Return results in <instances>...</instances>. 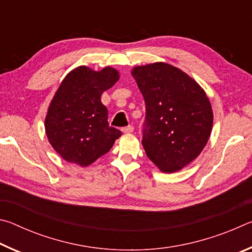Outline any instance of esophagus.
Returning a JSON list of instances; mask_svg holds the SVG:
<instances>
[{
  "mask_svg": "<svg viewBox=\"0 0 252 252\" xmlns=\"http://www.w3.org/2000/svg\"><path fill=\"white\" fill-rule=\"evenodd\" d=\"M133 130H134V127H133V126H125V127H122V132L123 133H131V132H133Z\"/></svg>",
  "mask_w": 252,
  "mask_h": 252,
  "instance_id": "esophagus-1",
  "label": "esophagus"
}]
</instances>
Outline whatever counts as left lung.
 <instances>
[{"instance_id":"8db88e82","label":"left lung","mask_w":252,"mask_h":252,"mask_svg":"<svg viewBox=\"0 0 252 252\" xmlns=\"http://www.w3.org/2000/svg\"><path fill=\"white\" fill-rule=\"evenodd\" d=\"M131 74L146 102L142 146L162 172L179 171L197 158L212 130V108L203 89L168 63L135 66Z\"/></svg>"}]
</instances>
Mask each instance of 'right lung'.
I'll return each mask as SVG.
<instances>
[{"instance_id": "right-lung-1", "label": "right lung", "mask_w": 252, "mask_h": 252, "mask_svg": "<svg viewBox=\"0 0 252 252\" xmlns=\"http://www.w3.org/2000/svg\"><path fill=\"white\" fill-rule=\"evenodd\" d=\"M119 72L106 66L93 71L81 65L60 84L45 118L49 142L63 159L88 167L110 151L121 131L109 126L101 95L116 84Z\"/></svg>"}]
</instances>
